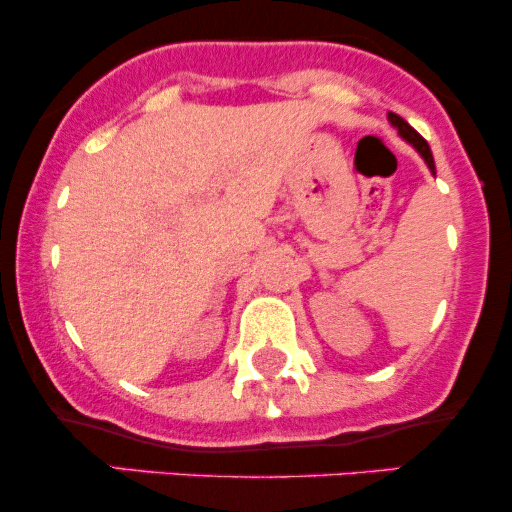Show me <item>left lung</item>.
Here are the masks:
<instances>
[{"label":"left lung","instance_id":"1","mask_svg":"<svg viewBox=\"0 0 512 512\" xmlns=\"http://www.w3.org/2000/svg\"><path fill=\"white\" fill-rule=\"evenodd\" d=\"M387 120H390V125L397 129V134H399V137L404 139V142L414 146L416 154H419L421 158H424V163L428 166V170H431V173L436 175V161H433L431 146H428L426 139L421 137V134L416 132V129L411 127L407 120H404V117H399V115H395V113H387Z\"/></svg>","mask_w":512,"mask_h":512}]
</instances>
